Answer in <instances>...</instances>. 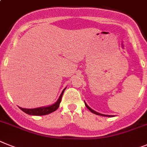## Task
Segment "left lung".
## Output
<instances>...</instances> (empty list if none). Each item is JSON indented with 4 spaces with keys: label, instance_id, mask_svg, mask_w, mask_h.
I'll use <instances>...</instances> for the list:
<instances>
[{
    "label": "left lung",
    "instance_id": "obj_1",
    "mask_svg": "<svg viewBox=\"0 0 147 147\" xmlns=\"http://www.w3.org/2000/svg\"><path fill=\"white\" fill-rule=\"evenodd\" d=\"M84 103H85V106H86V107H87V109H89V111H91L92 112V113H94V114H95V115H102V116H106V117H113V115H104V114H100V113H99V112H96V111H95V110H93L92 109H91V108H90V107H89V106L87 105V104H86V103L85 101H84Z\"/></svg>",
    "mask_w": 147,
    "mask_h": 147
}]
</instances>
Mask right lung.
Instances as JSON below:
<instances>
[{
	"mask_svg": "<svg viewBox=\"0 0 147 147\" xmlns=\"http://www.w3.org/2000/svg\"><path fill=\"white\" fill-rule=\"evenodd\" d=\"M65 89H66V88L63 89V90L61 92V95L58 98V100L53 104H52V105L47 106V107H38V108H35V109H25V108H22V107H18L23 112H24L25 113H26L28 115H48L58 109V108L60 106L61 98H62V96H63V94L64 92Z\"/></svg>",
	"mask_w": 147,
	"mask_h": 147,
	"instance_id": "1",
	"label": "right lung"
}]
</instances>
